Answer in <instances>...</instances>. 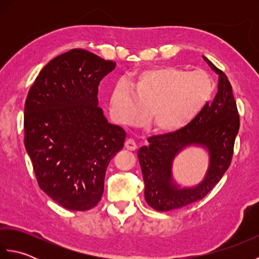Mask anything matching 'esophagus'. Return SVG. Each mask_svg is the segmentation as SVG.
I'll list each match as a JSON object with an SVG mask.
<instances>
[{
    "instance_id": "esophagus-1",
    "label": "esophagus",
    "mask_w": 259,
    "mask_h": 259,
    "mask_svg": "<svg viewBox=\"0 0 259 259\" xmlns=\"http://www.w3.org/2000/svg\"><path fill=\"white\" fill-rule=\"evenodd\" d=\"M124 147L128 150L134 151V150L137 149V144H136V141L134 139H128V140L124 142Z\"/></svg>"
}]
</instances>
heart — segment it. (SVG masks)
I'll return each instance as SVG.
<instances>
[{
	"instance_id": "heart-1",
	"label": "heart",
	"mask_w": 259,
	"mask_h": 259,
	"mask_svg": "<svg viewBox=\"0 0 259 259\" xmlns=\"http://www.w3.org/2000/svg\"><path fill=\"white\" fill-rule=\"evenodd\" d=\"M212 79L203 71L176 67L146 70L118 82L110 93L113 118L124 125L140 124L150 111V125L161 134L185 128L210 100Z\"/></svg>"
}]
</instances>
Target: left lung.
Returning <instances> with one entry per match:
<instances>
[{"label":"left lung","mask_w":259,"mask_h":259,"mask_svg":"<svg viewBox=\"0 0 259 259\" xmlns=\"http://www.w3.org/2000/svg\"><path fill=\"white\" fill-rule=\"evenodd\" d=\"M218 74V92L199 114L185 128L172 134L153 136L149 146L138 150L145 181V199L158 211H169L202 199L228 169L234 144L239 130V115L227 75L203 57ZM202 146L208 151L209 163L205 178L194 187H180L173 180L175 156L187 146Z\"/></svg>","instance_id":"obj_1"}]
</instances>
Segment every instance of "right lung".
Segmentation results:
<instances>
[{"mask_svg": "<svg viewBox=\"0 0 259 259\" xmlns=\"http://www.w3.org/2000/svg\"><path fill=\"white\" fill-rule=\"evenodd\" d=\"M115 68L82 49L51 60L30 88L24 145L40 188L60 206L84 211L100 201L110 160L125 131L98 106L100 81Z\"/></svg>", "mask_w": 259, "mask_h": 259, "instance_id": "obj_1", "label": "right lung"}]
</instances>
